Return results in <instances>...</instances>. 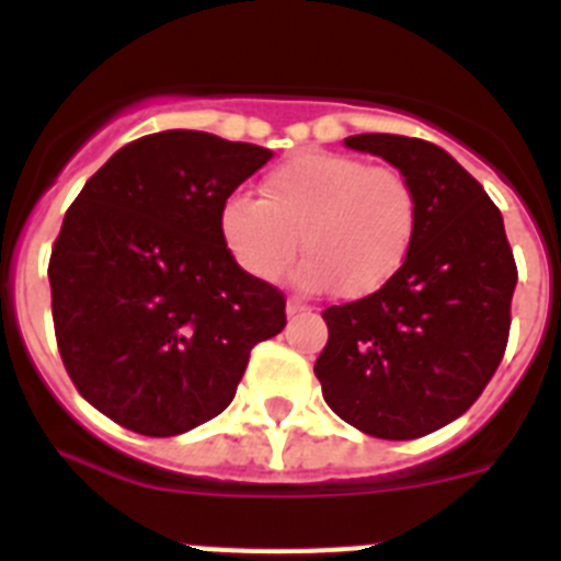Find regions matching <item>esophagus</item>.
Here are the masks:
<instances>
[{"mask_svg":"<svg viewBox=\"0 0 561 561\" xmlns=\"http://www.w3.org/2000/svg\"><path fill=\"white\" fill-rule=\"evenodd\" d=\"M311 306H306V304H300V300H295V297H291L289 304H286V314L289 317H297V314H311Z\"/></svg>","mask_w":561,"mask_h":561,"instance_id":"obj_1","label":"esophagus"}]
</instances>
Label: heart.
<instances>
[{
    "label": "heart",
    "instance_id": "heart-1",
    "mask_svg": "<svg viewBox=\"0 0 561 561\" xmlns=\"http://www.w3.org/2000/svg\"><path fill=\"white\" fill-rule=\"evenodd\" d=\"M419 227V199L404 173L336 151H300L272 168L261 202L232 193L219 210L221 244L247 275L277 280L300 250L306 289L336 284L365 297L404 266Z\"/></svg>",
    "mask_w": 561,
    "mask_h": 561
}]
</instances>
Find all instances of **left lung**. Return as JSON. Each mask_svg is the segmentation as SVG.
I'll use <instances>...</instances> for the list:
<instances>
[{"label":"left lung","instance_id":"1","mask_svg":"<svg viewBox=\"0 0 561 561\" xmlns=\"http://www.w3.org/2000/svg\"><path fill=\"white\" fill-rule=\"evenodd\" d=\"M345 146L408 176L419 227L390 284L323 311L329 342L314 374L351 427L421 438L472 408L497 370L517 264L497 205L444 148L401 134H354Z\"/></svg>","mask_w":561,"mask_h":561}]
</instances>
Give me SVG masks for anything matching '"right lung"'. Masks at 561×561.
Instances as JSON below:
<instances>
[{
    "label": "right lung",
    "instance_id": "add662e5",
    "mask_svg": "<svg viewBox=\"0 0 561 561\" xmlns=\"http://www.w3.org/2000/svg\"><path fill=\"white\" fill-rule=\"evenodd\" d=\"M270 148L207 131L148 134L89 176L49 255L58 354L114 424L171 438L216 419L286 297L247 275L219 210Z\"/></svg>",
    "mask_w": 561,
    "mask_h": 561
}]
</instances>
